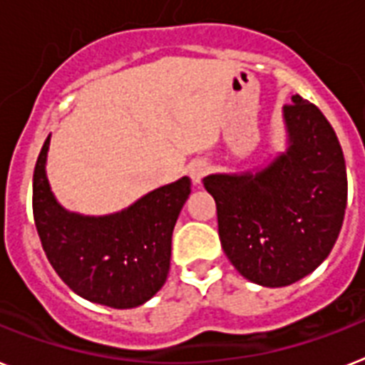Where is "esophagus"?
I'll return each mask as SVG.
<instances>
[{"instance_id": "esophagus-1", "label": "esophagus", "mask_w": 365, "mask_h": 365, "mask_svg": "<svg viewBox=\"0 0 365 365\" xmlns=\"http://www.w3.org/2000/svg\"><path fill=\"white\" fill-rule=\"evenodd\" d=\"M207 170H210V165H207V161H204V159H197V161H192L191 165H189V176H191L192 183H200L202 178L206 176Z\"/></svg>"}]
</instances>
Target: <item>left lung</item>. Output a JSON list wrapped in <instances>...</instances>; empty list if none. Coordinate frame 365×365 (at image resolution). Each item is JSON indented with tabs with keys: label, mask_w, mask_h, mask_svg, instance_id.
Here are the masks:
<instances>
[{
	"label": "left lung",
	"mask_w": 365,
	"mask_h": 365,
	"mask_svg": "<svg viewBox=\"0 0 365 365\" xmlns=\"http://www.w3.org/2000/svg\"><path fill=\"white\" fill-rule=\"evenodd\" d=\"M284 106L287 146L254 170L204 178L222 250L241 277L284 287L332 250L347 206V168L323 113L299 94Z\"/></svg>",
	"instance_id": "1"
}]
</instances>
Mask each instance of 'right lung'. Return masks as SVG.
<instances>
[{
  "mask_svg": "<svg viewBox=\"0 0 365 365\" xmlns=\"http://www.w3.org/2000/svg\"><path fill=\"white\" fill-rule=\"evenodd\" d=\"M50 135L33 174V217L42 249L61 280L87 301L128 310L167 282L173 230L191 195L187 176L146 192L109 215H81L55 198L46 176Z\"/></svg>",
  "mask_w": 365,
  "mask_h": 365,
  "instance_id": "1",
  "label": "right lung"
}]
</instances>
